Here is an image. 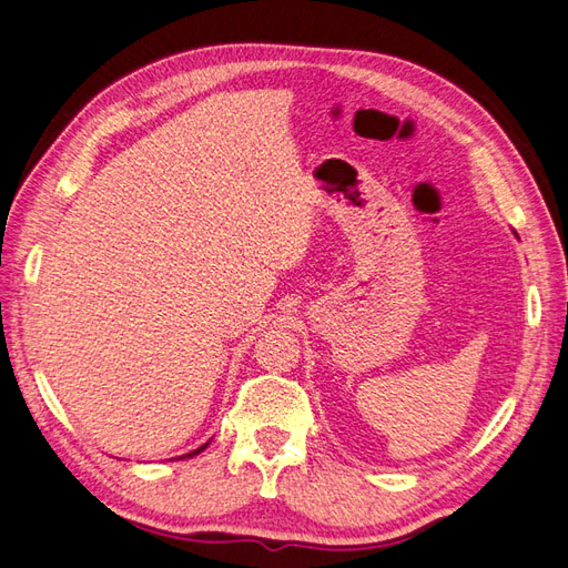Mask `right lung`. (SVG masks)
I'll return each instance as SVG.
<instances>
[{"label": "right lung", "mask_w": 568, "mask_h": 568, "mask_svg": "<svg viewBox=\"0 0 568 568\" xmlns=\"http://www.w3.org/2000/svg\"><path fill=\"white\" fill-rule=\"evenodd\" d=\"M205 447H207V443H205V445H203V447H197V450H193V453H189V455H186V457H193V455H197V453H203V450H205Z\"/></svg>", "instance_id": "1"}]
</instances>
